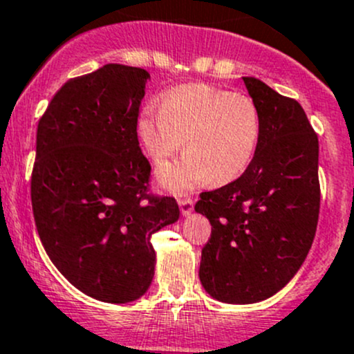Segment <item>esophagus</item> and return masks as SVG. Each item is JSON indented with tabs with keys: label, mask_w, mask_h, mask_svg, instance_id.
I'll use <instances>...</instances> for the list:
<instances>
[{
	"label": "esophagus",
	"mask_w": 354,
	"mask_h": 354,
	"mask_svg": "<svg viewBox=\"0 0 354 354\" xmlns=\"http://www.w3.org/2000/svg\"><path fill=\"white\" fill-rule=\"evenodd\" d=\"M178 207H180V213L184 216H189L194 211V201L191 198H180L178 199Z\"/></svg>",
	"instance_id": "1"
}]
</instances>
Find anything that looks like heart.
<instances>
[{"label": "heart", "mask_w": 354, "mask_h": 354, "mask_svg": "<svg viewBox=\"0 0 354 354\" xmlns=\"http://www.w3.org/2000/svg\"><path fill=\"white\" fill-rule=\"evenodd\" d=\"M261 119L249 97L203 83L163 93L158 111L147 105L136 119L141 151L162 163L184 143L185 153L156 170L160 185L185 192L204 185L236 180L256 155Z\"/></svg>", "instance_id": "b5f03b06"}]
</instances>
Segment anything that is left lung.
<instances>
[{"label":"left lung","instance_id":"8db88e82","mask_svg":"<svg viewBox=\"0 0 354 354\" xmlns=\"http://www.w3.org/2000/svg\"><path fill=\"white\" fill-rule=\"evenodd\" d=\"M261 119L252 162L236 180L203 192L194 209L211 223L199 279L223 304H257L297 274L319 221V140L293 98L242 78Z\"/></svg>","mask_w":354,"mask_h":354}]
</instances>
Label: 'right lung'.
Returning <instances> with one entry per match:
<instances>
[{"instance_id":"1","label":"right lung","mask_w":354,"mask_h":354,"mask_svg":"<svg viewBox=\"0 0 354 354\" xmlns=\"http://www.w3.org/2000/svg\"><path fill=\"white\" fill-rule=\"evenodd\" d=\"M148 78L105 64L69 80L37 126L30 194L41 242L73 286L105 304L147 293L151 235L180 214L176 199L148 192L151 167L136 138Z\"/></svg>"}]
</instances>
